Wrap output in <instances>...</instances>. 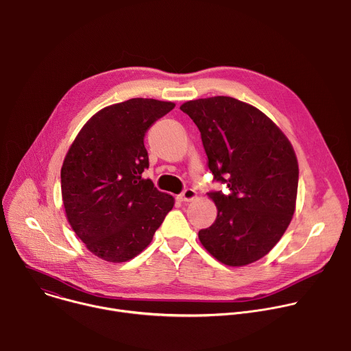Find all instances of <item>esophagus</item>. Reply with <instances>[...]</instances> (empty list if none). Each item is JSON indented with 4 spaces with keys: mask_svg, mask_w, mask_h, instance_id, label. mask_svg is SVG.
Instances as JSON below:
<instances>
[{
    "mask_svg": "<svg viewBox=\"0 0 351 351\" xmlns=\"http://www.w3.org/2000/svg\"><path fill=\"white\" fill-rule=\"evenodd\" d=\"M195 195H197V193L193 189H186V190H183V193L179 197L182 202H191L193 198H195Z\"/></svg>",
    "mask_w": 351,
    "mask_h": 351,
    "instance_id": "34e87169",
    "label": "esophagus"
}]
</instances>
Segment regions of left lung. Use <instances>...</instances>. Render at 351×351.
I'll return each instance as SVG.
<instances>
[{"mask_svg":"<svg viewBox=\"0 0 351 351\" xmlns=\"http://www.w3.org/2000/svg\"><path fill=\"white\" fill-rule=\"evenodd\" d=\"M202 133L214 180L215 222L198 232L207 252L229 267L267 256L286 232L295 208L298 164L283 132L260 110L218 95L180 106Z\"/></svg>","mask_w":351,"mask_h":351,"instance_id":"left-lung-1","label":"left lung"}]
</instances>
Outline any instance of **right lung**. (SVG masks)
Returning a JSON list of instances; mask_svg holds the SVG:
<instances>
[{
	"instance_id": "add662e5",
	"label": "right lung",
	"mask_w": 351,
	"mask_h": 351,
	"mask_svg": "<svg viewBox=\"0 0 351 351\" xmlns=\"http://www.w3.org/2000/svg\"><path fill=\"white\" fill-rule=\"evenodd\" d=\"M175 108L154 98H132L103 108L82 128L61 169L69 225L90 252L108 263L134 258L152 243L175 198L143 179L144 136Z\"/></svg>"
}]
</instances>
